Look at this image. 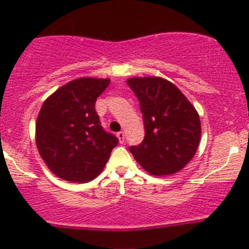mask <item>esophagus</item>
Instances as JSON below:
<instances>
[{
    "label": "esophagus",
    "mask_w": 249,
    "mask_h": 249,
    "mask_svg": "<svg viewBox=\"0 0 249 249\" xmlns=\"http://www.w3.org/2000/svg\"><path fill=\"white\" fill-rule=\"evenodd\" d=\"M117 138H119V142L121 143L124 142V132H119L117 133Z\"/></svg>",
    "instance_id": "obj_1"
}]
</instances>
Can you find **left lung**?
<instances>
[{"label": "left lung", "instance_id": "obj_1", "mask_svg": "<svg viewBox=\"0 0 249 249\" xmlns=\"http://www.w3.org/2000/svg\"><path fill=\"white\" fill-rule=\"evenodd\" d=\"M127 84L139 99L145 125L142 142L130 146L129 151L151 175L178 173L199 147L201 124L198 111L166 79L130 78Z\"/></svg>", "mask_w": 249, "mask_h": 249}]
</instances>
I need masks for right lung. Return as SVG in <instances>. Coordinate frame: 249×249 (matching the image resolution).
Segmentation results:
<instances>
[{
  "label": "right lung",
  "mask_w": 249,
  "mask_h": 249,
  "mask_svg": "<svg viewBox=\"0 0 249 249\" xmlns=\"http://www.w3.org/2000/svg\"><path fill=\"white\" fill-rule=\"evenodd\" d=\"M110 79L79 78L56 89L36 122V143L57 178L84 183L96 178L119 140L101 125L94 106Z\"/></svg>",
  "instance_id": "obj_1"
}]
</instances>
